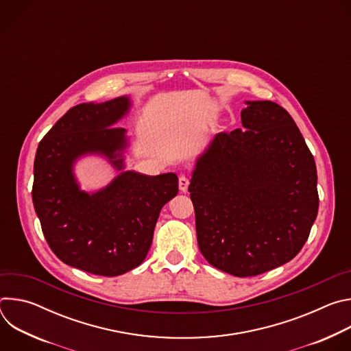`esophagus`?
<instances>
[{
  "mask_svg": "<svg viewBox=\"0 0 351 351\" xmlns=\"http://www.w3.org/2000/svg\"><path fill=\"white\" fill-rule=\"evenodd\" d=\"M189 184H190V179L184 175H180L179 176V189H180V191H187Z\"/></svg>",
  "mask_w": 351,
  "mask_h": 351,
  "instance_id": "1",
  "label": "esophagus"
}]
</instances>
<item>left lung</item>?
Returning a JSON list of instances; mask_svg holds the SVG:
<instances>
[{"label":"left lung","instance_id":"obj_1","mask_svg":"<svg viewBox=\"0 0 351 351\" xmlns=\"http://www.w3.org/2000/svg\"><path fill=\"white\" fill-rule=\"evenodd\" d=\"M247 104L243 128L214 137L189 186L199 252L239 278L293 260L319 204L315 161L293 118L272 101Z\"/></svg>","mask_w":351,"mask_h":351}]
</instances>
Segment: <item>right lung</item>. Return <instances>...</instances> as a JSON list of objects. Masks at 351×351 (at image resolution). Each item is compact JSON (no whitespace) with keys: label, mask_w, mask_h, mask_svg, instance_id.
<instances>
[{"label":"right lung","mask_w":351,"mask_h":351,"mask_svg":"<svg viewBox=\"0 0 351 351\" xmlns=\"http://www.w3.org/2000/svg\"><path fill=\"white\" fill-rule=\"evenodd\" d=\"M129 106L128 97H118L71 108L38 143L34 158L32 197L47 243L62 263L93 275L118 276L138 267L161 208L179 191L175 173L129 171L94 194L79 189L72 165L83 154H104L122 169L126 130L114 123Z\"/></svg>","instance_id":"right-lung-1"}]
</instances>
